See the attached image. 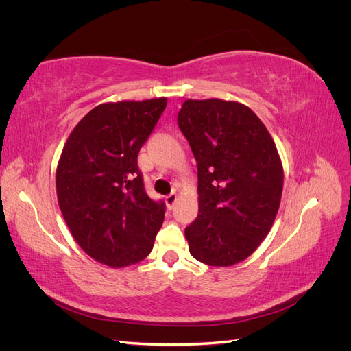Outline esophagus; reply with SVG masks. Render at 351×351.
I'll return each instance as SVG.
<instances>
[{
    "mask_svg": "<svg viewBox=\"0 0 351 351\" xmlns=\"http://www.w3.org/2000/svg\"><path fill=\"white\" fill-rule=\"evenodd\" d=\"M165 202H167V205H168V208L171 209L173 206H174V204L177 202V193L176 192H173V193H169L167 197H165Z\"/></svg>",
    "mask_w": 351,
    "mask_h": 351,
    "instance_id": "obj_1",
    "label": "esophagus"
}]
</instances>
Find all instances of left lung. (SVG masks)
<instances>
[{"label":"left lung","mask_w":351,"mask_h":351,"mask_svg":"<svg viewBox=\"0 0 351 351\" xmlns=\"http://www.w3.org/2000/svg\"><path fill=\"white\" fill-rule=\"evenodd\" d=\"M177 123L197 162L189 250L210 267H231L258 249L277 217L284 183L277 146L258 115L234 101L187 99Z\"/></svg>","instance_id":"1"}]
</instances>
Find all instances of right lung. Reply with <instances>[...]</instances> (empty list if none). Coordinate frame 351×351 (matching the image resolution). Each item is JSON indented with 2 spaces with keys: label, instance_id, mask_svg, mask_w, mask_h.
Returning a JSON list of instances; mask_svg holds the SVG:
<instances>
[{
  "label": "right lung",
  "instance_id": "right-lung-1",
  "mask_svg": "<svg viewBox=\"0 0 351 351\" xmlns=\"http://www.w3.org/2000/svg\"><path fill=\"white\" fill-rule=\"evenodd\" d=\"M167 98L101 104L74 127L57 167L58 205L90 258L112 268L145 259L165 215L147 196L137 155Z\"/></svg>",
  "mask_w": 351,
  "mask_h": 351
}]
</instances>
